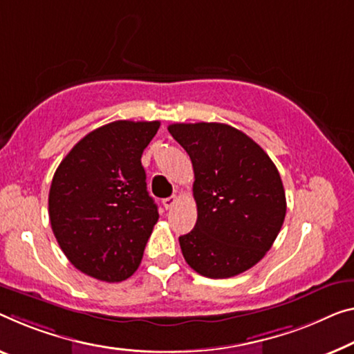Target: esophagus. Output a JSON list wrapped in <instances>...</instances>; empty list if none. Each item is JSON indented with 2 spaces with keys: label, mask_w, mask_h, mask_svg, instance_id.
I'll list each match as a JSON object with an SVG mask.
<instances>
[{
  "label": "esophagus",
  "mask_w": 354,
  "mask_h": 354,
  "mask_svg": "<svg viewBox=\"0 0 354 354\" xmlns=\"http://www.w3.org/2000/svg\"><path fill=\"white\" fill-rule=\"evenodd\" d=\"M177 201H178V198L176 194H172L171 198H166V199H162V205H165V209L166 210H169V209H172L174 205L177 204Z\"/></svg>",
  "instance_id": "esophagus-1"
}]
</instances>
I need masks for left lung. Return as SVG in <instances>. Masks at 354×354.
<instances>
[{
	"instance_id": "left-lung-1",
	"label": "left lung",
	"mask_w": 354,
	"mask_h": 354,
	"mask_svg": "<svg viewBox=\"0 0 354 354\" xmlns=\"http://www.w3.org/2000/svg\"><path fill=\"white\" fill-rule=\"evenodd\" d=\"M172 138L193 162L194 230L178 237L198 274L230 279L269 252L286 215L280 174L245 133L225 123H174Z\"/></svg>"
}]
</instances>
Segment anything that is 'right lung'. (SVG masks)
Masks as SVG:
<instances>
[{"label":"right lung","mask_w":354,"mask_h":354,"mask_svg":"<svg viewBox=\"0 0 354 354\" xmlns=\"http://www.w3.org/2000/svg\"><path fill=\"white\" fill-rule=\"evenodd\" d=\"M160 122L118 120L80 139L55 171L48 216L71 264L101 281H122L139 268L158 221L147 192L142 151Z\"/></svg>","instance_id":"obj_1"}]
</instances>
